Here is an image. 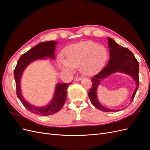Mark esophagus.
<instances>
[{"label":"esophagus","mask_w":150,"mask_h":150,"mask_svg":"<svg viewBox=\"0 0 150 150\" xmlns=\"http://www.w3.org/2000/svg\"><path fill=\"white\" fill-rule=\"evenodd\" d=\"M81 77H79V76H76V77H75V78H74V81H80V80H81Z\"/></svg>","instance_id":"esophagus-1"}]
</instances>
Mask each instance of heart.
Returning a JSON list of instances; mask_svg holds the SVG:
<instances>
[{"instance_id": "b5f03b06", "label": "heart", "mask_w": 150, "mask_h": 150, "mask_svg": "<svg viewBox=\"0 0 150 150\" xmlns=\"http://www.w3.org/2000/svg\"><path fill=\"white\" fill-rule=\"evenodd\" d=\"M66 59H61L60 67L64 70L71 71L80 66L86 75H91L98 71L105 64L108 52L105 47L88 40L71 45L66 48Z\"/></svg>"}]
</instances>
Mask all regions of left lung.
<instances>
[{"mask_svg":"<svg viewBox=\"0 0 150 150\" xmlns=\"http://www.w3.org/2000/svg\"><path fill=\"white\" fill-rule=\"evenodd\" d=\"M108 40L110 59L106 66L91 79L93 84L88 93V96L91 102L98 110L104 112H115L118 110L106 108L99 103L96 96L98 86L100 84L101 79L115 72L119 71L128 74L132 76L137 83V88L131 98V101L132 102L139 86V62L128 49L117 44L110 38H108Z\"/></svg>","mask_w":150,"mask_h":150,"instance_id":"8db88e82","label":"left lung"}]
</instances>
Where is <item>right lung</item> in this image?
Here are the masks:
<instances>
[{"instance_id": "1", "label": "right lung", "mask_w": 150, "mask_h": 150, "mask_svg": "<svg viewBox=\"0 0 150 150\" xmlns=\"http://www.w3.org/2000/svg\"><path fill=\"white\" fill-rule=\"evenodd\" d=\"M56 44V42L52 41V40L39 43L37 46L31 48L28 52L22 54L18 61L14 71H13V75H14L16 81L17 96L27 110L35 115L49 116L55 114L61 110L66 100L67 89L69 85V83L58 84L56 86V91L52 101L49 105L44 108H38L30 105L29 103L25 101L21 94L20 81L22 74L25 68L32 61L35 59H45L46 57L54 59V52Z\"/></svg>"}]
</instances>
